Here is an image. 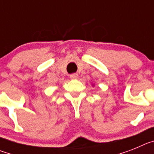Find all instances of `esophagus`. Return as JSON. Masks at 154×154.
<instances>
[{
	"mask_svg": "<svg viewBox=\"0 0 154 154\" xmlns=\"http://www.w3.org/2000/svg\"><path fill=\"white\" fill-rule=\"evenodd\" d=\"M70 79H78V75L77 74L70 75Z\"/></svg>",
	"mask_w": 154,
	"mask_h": 154,
	"instance_id": "34e87169",
	"label": "esophagus"
}]
</instances>
